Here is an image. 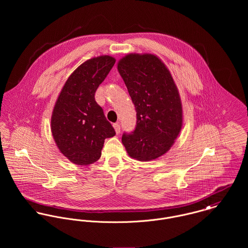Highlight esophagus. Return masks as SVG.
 Segmentation results:
<instances>
[{"label":"esophagus","instance_id":"34e87169","mask_svg":"<svg viewBox=\"0 0 248 248\" xmlns=\"http://www.w3.org/2000/svg\"><path fill=\"white\" fill-rule=\"evenodd\" d=\"M113 128H114L116 134H119V133H120L121 127H120V124H119V123H114V124H113Z\"/></svg>","mask_w":248,"mask_h":248}]
</instances>
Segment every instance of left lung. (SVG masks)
I'll return each instance as SVG.
<instances>
[{
	"mask_svg": "<svg viewBox=\"0 0 248 248\" xmlns=\"http://www.w3.org/2000/svg\"><path fill=\"white\" fill-rule=\"evenodd\" d=\"M136 108L137 125L122 143L133 158L150 161L164 155L182 126L177 87L165 65L153 54H128L117 65Z\"/></svg>",
	"mask_w": 248,
	"mask_h": 248,
	"instance_id": "8db88e82",
	"label": "left lung"
}]
</instances>
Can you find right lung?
Returning a JSON list of instances; mask_svg holds the SVG:
<instances>
[{
    "label": "right lung",
    "mask_w": 248,
    "mask_h": 248,
    "mask_svg": "<svg viewBox=\"0 0 248 248\" xmlns=\"http://www.w3.org/2000/svg\"><path fill=\"white\" fill-rule=\"evenodd\" d=\"M115 59L92 58L80 65L65 83L51 116V133L60 152L77 165L99 159L104 141L115 135L94 98Z\"/></svg>",
    "instance_id": "add662e5"
}]
</instances>
